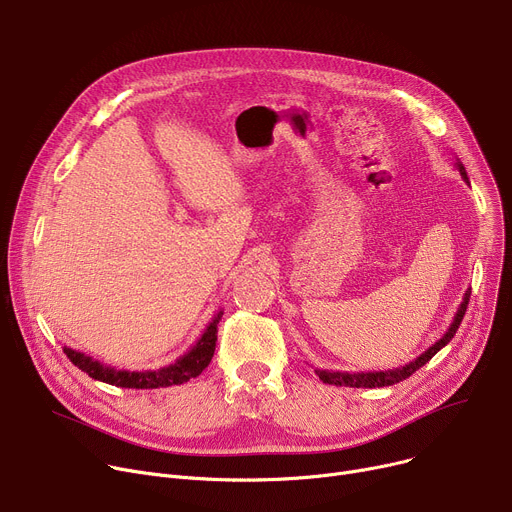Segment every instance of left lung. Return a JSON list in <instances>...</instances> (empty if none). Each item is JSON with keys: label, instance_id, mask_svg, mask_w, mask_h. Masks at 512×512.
<instances>
[{"label": "left lung", "instance_id": "1", "mask_svg": "<svg viewBox=\"0 0 512 512\" xmlns=\"http://www.w3.org/2000/svg\"><path fill=\"white\" fill-rule=\"evenodd\" d=\"M455 165H457L461 177L466 179V183H470L466 167L461 165L459 159H457ZM470 294H472V290L468 288V292H466V296H463V300H461V304H459V308L453 316V322L449 324V329L445 331V335L435 345H431L425 353L418 355L414 361H410L402 367H396V369H388V371H357V374H349V371H333V369H314L316 376L322 380V384L347 386V388H384V386H394V384L410 378L416 369H421L433 355H437V351H441L453 339V335L457 333L459 324L463 320V314H466Z\"/></svg>", "mask_w": 512, "mask_h": 512}]
</instances>
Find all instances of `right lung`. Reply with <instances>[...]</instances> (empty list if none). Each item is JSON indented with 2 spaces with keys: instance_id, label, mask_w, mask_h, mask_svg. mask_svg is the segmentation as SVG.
Listing matches in <instances>:
<instances>
[{
  "instance_id": "obj_1",
  "label": "right lung",
  "mask_w": 512,
  "mask_h": 512,
  "mask_svg": "<svg viewBox=\"0 0 512 512\" xmlns=\"http://www.w3.org/2000/svg\"><path fill=\"white\" fill-rule=\"evenodd\" d=\"M222 318V310H218L212 318V322L204 329L202 337L192 345L188 353H183L173 363L159 367V369H147V371H130V369H116L110 365H104L102 361L89 357L81 351H75L71 347H63L65 355L71 359L73 365H77L89 378L98 382L118 386V388H136V390H153V388H167V386H179L188 380L200 376L202 371L212 361L214 349H216V335H218V322Z\"/></svg>"
}]
</instances>
